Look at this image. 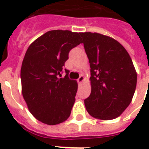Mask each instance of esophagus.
Here are the masks:
<instances>
[{
	"label": "esophagus",
	"mask_w": 149,
	"mask_h": 149,
	"mask_svg": "<svg viewBox=\"0 0 149 149\" xmlns=\"http://www.w3.org/2000/svg\"><path fill=\"white\" fill-rule=\"evenodd\" d=\"M77 81H78V83H79V84H82V83L84 81V77H80L79 79H77Z\"/></svg>",
	"instance_id": "1"
}]
</instances>
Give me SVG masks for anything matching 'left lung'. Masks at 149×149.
<instances>
[{"label": "left lung", "instance_id": "left-lung-1", "mask_svg": "<svg viewBox=\"0 0 149 149\" xmlns=\"http://www.w3.org/2000/svg\"><path fill=\"white\" fill-rule=\"evenodd\" d=\"M91 65V93L84 100L87 112L102 120L118 118L131 104L137 72L120 42L97 32H81Z\"/></svg>", "mask_w": 149, "mask_h": 149}]
</instances>
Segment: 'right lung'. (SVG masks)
Returning <instances> with one entry per match:
<instances>
[{"label": "right lung", "instance_id": "obj_1", "mask_svg": "<svg viewBox=\"0 0 149 149\" xmlns=\"http://www.w3.org/2000/svg\"><path fill=\"white\" fill-rule=\"evenodd\" d=\"M82 43L78 32L52 30L29 45L21 69L22 92L31 113L41 122L55 125L71 113L77 82L61 77L69 52Z\"/></svg>", "mask_w": 149, "mask_h": 149}]
</instances>
